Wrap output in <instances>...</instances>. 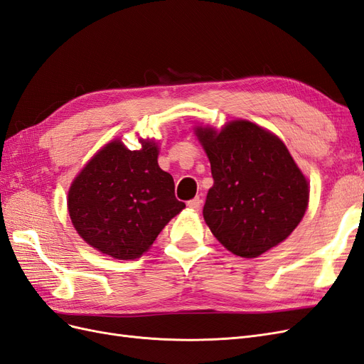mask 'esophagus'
Instances as JSON below:
<instances>
[{
	"mask_svg": "<svg viewBox=\"0 0 364 364\" xmlns=\"http://www.w3.org/2000/svg\"><path fill=\"white\" fill-rule=\"evenodd\" d=\"M188 206H190L191 209H194V211H199L200 206H202V199H200L199 196L194 197V199H191V200L188 202Z\"/></svg>",
	"mask_w": 364,
	"mask_h": 364,
	"instance_id": "34e87169",
	"label": "esophagus"
}]
</instances>
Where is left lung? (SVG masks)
Here are the masks:
<instances>
[{
  "label": "left lung",
  "instance_id": "8db88e82",
  "mask_svg": "<svg viewBox=\"0 0 364 364\" xmlns=\"http://www.w3.org/2000/svg\"><path fill=\"white\" fill-rule=\"evenodd\" d=\"M211 162L214 185L203 218L228 250L257 258L299 225L308 182L284 142L250 121H232L220 134L197 129Z\"/></svg>",
  "mask_w": 364,
  "mask_h": 364
}]
</instances>
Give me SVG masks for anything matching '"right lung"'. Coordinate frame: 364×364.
I'll return each instance as SVG.
<instances>
[{"label": "right lung", "instance_id": "1", "mask_svg": "<svg viewBox=\"0 0 364 364\" xmlns=\"http://www.w3.org/2000/svg\"><path fill=\"white\" fill-rule=\"evenodd\" d=\"M185 208L171 174L158 165V146L142 141L127 150L121 141L103 147L77 176L68 211L79 235L117 259L141 257L164 226Z\"/></svg>", "mask_w": 364, "mask_h": 364}]
</instances>
